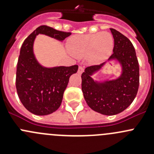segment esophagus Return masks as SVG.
<instances>
[{
    "label": "esophagus",
    "mask_w": 154,
    "mask_h": 154,
    "mask_svg": "<svg viewBox=\"0 0 154 154\" xmlns=\"http://www.w3.org/2000/svg\"><path fill=\"white\" fill-rule=\"evenodd\" d=\"M84 71V69H83V68L82 67V66H79V68H78V71H77V73H78L79 74H81Z\"/></svg>",
    "instance_id": "34e87169"
}]
</instances>
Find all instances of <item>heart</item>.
I'll return each instance as SVG.
<instances>
[{
	"mask_svg": "<svg viewBox=\"0 0 154 154\" xmlns=\"http://www.w3.org/2000/svg\"><path fill=\"white\" fill-rule=\"evenodd\" d=\"M114 38L111 33L101 32L93 34L76 35L68 38V51L76 58L85 57L90 65H98L111 56Z\"/></svg>",
	"mask_w": 154,
	"mask_h": 154,
	"instance_id": "obj_1",
	"label": "heart"
}]
</instances>
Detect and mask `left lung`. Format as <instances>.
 Listing matches in <instances>:
<instances>
[{"mask_svg": "<svg viewBox=\"0 0 154 154\" xmlns=\"http://www.w3.org/2000/svg\"><path fill=\"white\" fill-rule=\"evenodd\" d=\"M110 30L114 38L113 54L107 62L87 67L81 76L82 91L87 104L105 116L119 114L126 109L136 97L139 85V63L133 44L116 29ZM111 61L121 66V74L117 79L96 81L92 78Z\"/></svg>", "mask_w": 154, "mask_h": 154, "instance_id": "1", "label": "left lung"}]
</instances>
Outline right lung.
Instances as JSON below:
<instances>
[{
  "label": "right lung",
  "mask_w": 154,
  "mask_h": 154,
  "mask_svg": "<svg viewBox=\"0 0 154 154\" xmlns=\"http://www.w3.org/2000/svg\"><path fill=\"white\" fill-rule=\"evenodd\" d=\"M38 34L63 42L71 33L40 26L24 40L20 51L16 71L18 97L31 113L46 116L60 106L70 77L77 73L78 66L48 68L40 64L33 52L34 41Z\"/></svg>",
  "instance_id": "1"
}]
</instances>
